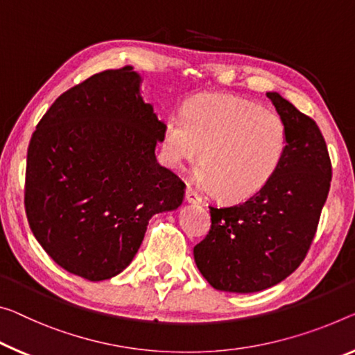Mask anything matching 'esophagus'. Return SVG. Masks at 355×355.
Segmentation results:
<instances>
[{"instance_id":"obj_1","label":"esophagus","mask_w":355,"mask_h":355,"mask_svg":"<svg viewBox=\"0 0 355 355\" xmlns=\"http://www.w3.org/2000/svg\"><path fill=\"white\" fill-rule=\"evenodd\" d=\"M185 201L192 205H201V196L192 187H187L185 189Z\"/></svg>"}]
</instances>
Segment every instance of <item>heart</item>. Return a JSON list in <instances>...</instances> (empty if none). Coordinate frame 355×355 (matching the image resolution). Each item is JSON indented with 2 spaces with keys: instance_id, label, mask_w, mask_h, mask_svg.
Masks as SVG:
<instances>
[{
  "instance_id": "obj_1",
  "label": "heart",
  "mask_w": 355,
  "mask_h": 355,
  "mask_svg": "<svg viewBox=\"0 0 355 355\" xmlns=\"http://www.w3.org/2000/svg\"><path fill=\"white\" fill-rule=\"evenodd\" d=\"M287 146L279 114L232 95H200L163 130V159L182 168L201 154L195 179L227 201L254 196L275 176Z\"/></svg>"
}]
</instances>
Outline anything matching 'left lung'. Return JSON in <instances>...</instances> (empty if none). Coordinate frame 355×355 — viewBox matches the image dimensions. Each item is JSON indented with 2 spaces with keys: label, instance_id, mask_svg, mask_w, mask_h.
<instances>
[{
  "label": "left lung",
  "instance_id": "obj_1",
  "mask_svg": "<svg viewBox=\"0 0 355 355\" xmlns=\"http://www.w3.org/2000/svg\"><path fill=\"white\" fill-rule=\"evenodd\" d=\"M266 96L287 127L281 165L243 203L209 206L211 230L193 248L196 266L217 291L260 292L291 276L308 252L330 190L331 163L318 125L277 92Z\"/></svg>",
  "mask_w": 355,
  "mask_h": 355
}]
</instances>
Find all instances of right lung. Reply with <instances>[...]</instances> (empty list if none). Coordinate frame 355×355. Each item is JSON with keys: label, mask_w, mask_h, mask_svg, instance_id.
Instances as JSON below:
<instances>
[{"label": "right lung", "mask_w": 355, "mask_h": 355, "mask_svg": "<svg viewBox=\"0 0 355 355\" xmlns=\"http://www.w3.org/2000/svg\"><path fill=\"white\" fill-rule=\"evenodd\" d=\"M133 67L103 71L49 107L26 155L25 208L52 260L89 281L132 263L147 223L182 205L184 182L157 162L165 122Z\"/></svg>", "instance_id": "obj_1"}]
</instances>
